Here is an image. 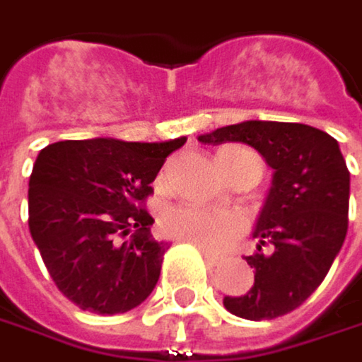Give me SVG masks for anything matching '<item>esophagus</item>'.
Wrapping results in <instances>:
<instances>
[{"label": "esophagus", "mask_w": 362, "mask_h": 362, "mask_svg": "<svg viewBox=\"0 0 362 362\" xmlns=\"http://www.w3.org/2000/svg\"><path fill=\"white\" fill-rule=\"evenodd\" d=\"M203 255H205V259H207V263H209V265H217V263L221 261L219 257H215V255H211V252H205V250H203Z\"/></svg>", "instance_id": "obj_1"}]
</instances>
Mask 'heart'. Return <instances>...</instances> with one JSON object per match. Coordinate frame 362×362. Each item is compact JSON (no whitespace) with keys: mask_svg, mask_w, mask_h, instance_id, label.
Masks as SVG:
<instances>
[{"mask_svg":"<svg viewBox=\"0 0 362 362\" xmlns=\"http://www.w3.org/2000/svg\"><path fill=\"white\" fill-rule=\"evenodd\" d=\"M234 155H248L259 159L247 148L223 147L217 153V161L223 163ZM247 217L240 211H215L207 207L180 205L161 215V230L165 236L180 243H190L211 255H219L236 247L238 240L247 234Z\"/></svg>","mask_w":362,"mask_h":362,"instance_id":"heart-1","label":"heart"}]
</instances>
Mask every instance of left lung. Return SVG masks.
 Segmentation results:
<instances>
[{
  "label": "left lung",
  "mask_w": 362,
  "mask_h": 362,
  "mask_svg": "<svg viewBox=\"0 0 362 362\" xmlns=\"http://www.w3.org/2000/svg\"><path fill=\"white\" fill-rule=\"evenodd\" d=\"M199 141L250 145L274 170L252 234L257 252L245 257L255 286L245 296H226L223 307L250 321L298 309L327 276L348 230L350 172L338 141L307 124L259 119L217 128Z\"/></svg>",
  "instance_id": "8db88e82"
}]
</instances>
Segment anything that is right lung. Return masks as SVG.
I'll use <instances>...</instances> for the list:
<instances>
[{"label": "right lung", "mask_w": 362, "mask_h": 362, "mask_svg": "<svg viewBox=\"0 0 362 362\" xmlns=\"http://www.w3.org/2000/svg\"><path fill=\"white\" fill-rule=\"evenodd\" d=\"M186 139L62 141L39 153L28 182V228L57 290L83 311L115 315L153 292L165 243L151 236V182ZM130 231V241L119 243Z\"/></svg>", "instance_id": "obj_1"}]
</instances>
